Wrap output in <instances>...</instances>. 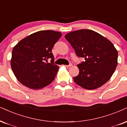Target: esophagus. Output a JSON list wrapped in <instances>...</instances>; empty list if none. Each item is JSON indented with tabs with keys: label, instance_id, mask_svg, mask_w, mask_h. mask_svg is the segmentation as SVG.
Returning <instances> with one entry per match:
<instances>
[{
	"label": "esophagus",
	"instance_id": "34e87169",
	"mask_svg": "<svg viewBox=\"0 0 127 127\" xmlns=\"http://www.w3.org/2000/svg\"><path fill=\"white\" fill-rule=\"evenodd\" d=\"M64 66H65V67H67V68H68V67H70L72 66V64H69V65H64Z\"/></svg>",
	"mask_w": 127,
	"mask_h": 127
}]
</instances>
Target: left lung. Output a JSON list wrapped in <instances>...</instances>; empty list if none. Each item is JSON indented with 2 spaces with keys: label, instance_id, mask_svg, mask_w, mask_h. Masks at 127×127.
Returning a JSON list of instances; mask_svg holds the SVG:
<instances>
[{
  "label": "left lung",
  "instance_id": "obj_1",
  "mask_svg": "<svg viewBox=\"0 0 127 127\" xmlns=\"http://www.w3.org/2000/svg\"><path fill=\"white\" fill-rule=\"evenodd\" d=\"M78 57L79 72L73 81L87 90H95L110 79L118 64V52L108 39L95 31L81 29L65 36Z\"/></svg>",
  "mask_w": 127,
  "mask_h": 127
}]
</instances>
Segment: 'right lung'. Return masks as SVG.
Returning <instances> with one entry per match:
<instances>
[{"label": "right lung", "mask_w": 127, "mask_h": 127, "mask_svg": "<svg viewBox=\"0 0 127 127\" xmlns=\"http://www.w3.org/2000/svg\"><path fill=\"white\" fill-rule=\"evenodd\" d=\"M62 33L40 31L20 40L12 50L11 68L17 79L33 90L43 88L54 81L59 69L52 49ZM51 59L48 63L47 59Z\"/></svg>", "instance_id": "right-lung-1"}]
</instances>
